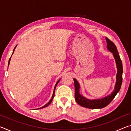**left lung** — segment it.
Listing matches in <instances>:
<instances>
[{
    "instance_id": "1",
    "label": "left lung",
    "mask_w": 131,
    "mask_h": 131,
    "mask_svg": "<svg viewBox=\"0 0 131 131\" xmlns=\"http://www.w3.org/2000/svg\"><path fill=\"white\" fill-rule=\"evenodd\" d=\"M106 41H107V47L110 51L112 52L113 54L115 60L116 62V65L117 68V81L115 86V89L111 95L104 97L101 99H95V100H90V99H86L85 97H83L82 95L80 94L79 90L80 85L77 81L75 79H73L74 83V89H75V94L74 97L76 102L79 105L83 107L92 108H102L107 106L113 99L114 98L117 93L119 92L121 87L122 81H123V64L122 61L119 57L118 51H117V47L114 43L110 40L107 37H106Z\"/></svg>"
}]
</instances>
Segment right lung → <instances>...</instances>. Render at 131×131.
Segmentation results:
<instances>
[{
  "mask_svg": "<svg viewBox=\"0 0 131 131\" xmlns=\"http://www.w3.org/2000/svg\"><path fill=\"white\" fill-rule=\"evenodd\" d=\"M15 48H15H14V49ZM14 50H13V52H14ZM10 59H11V57H10V59H9V61H8V64H9V63H10ZM60 81V80H59L58 81H57V83H56V84H55V88H54V92H53V95H52V97H51V100L48 102L46 104V105H45L44 106H43V107H40V108H37V109H40V108H44V107H47V106L50 105V104L51 103V102H52V99H53V98H54V95H55V88H56V86H57V85L58 84V83H59V81Z\"/></svg>",
  "mask_w": 131,
  "mask_h": 131,
  "instance_id": "add662e5",
  "label": "right lung"
}]
</instances>
